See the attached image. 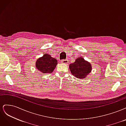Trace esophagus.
<instances>
[{
    "label": "esophagus",
    "mask_w": 126,
    "mask_h": 126,
    "mask_svg": "<svg viewBox=\"0 0 126 126\" xmlns=\"http://www.w3.org/2000/svg\"><path fill=\"white\" fill-rule=\"evenodd\" d=\"M62 63H64V64H67L68 63V60L67 59H63L62 60V62H61Z\"/></svg>",
    "instance_id": "esophagus-1"
}]
</instances>
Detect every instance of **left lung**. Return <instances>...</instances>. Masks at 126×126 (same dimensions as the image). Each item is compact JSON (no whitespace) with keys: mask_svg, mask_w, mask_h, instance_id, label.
Segmentation results:
<instances>
[{"mask_svg":"<svg viewBox=\"0 0 126 126\" xmlns=\"http://www.w3.org/2000/svg\"><path fill=\"white\" fill-rule=\"evenodd\" d=\"M69 69L71 74L75 77L83 79L91 72L92 67L90 63L87 62L82 57H79L74 63L70 64Z\"/></svg>","mask_w":126,"mask_h":126,"instance_id":"left-lung-1","label":"left lung"}]
</instances>
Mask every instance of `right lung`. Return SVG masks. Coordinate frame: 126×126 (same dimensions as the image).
Listing matches in <instances>:
<instances>
[{"mask_svg": "<svg viewBox=\"0 0 126 126\" xmlns=\"http://www.w3.org/2000/svg\"><path fill=\"white\" fill-rule=\"evenodd\" d=\"M57 64V59L46 54L37 59L36 63V67L41 73L49 74L54 71Z\"/></svg>", "mask_w": 126, "mask_h": 126, "instance_id": "1", "label": "right lung"}]
</instances>
